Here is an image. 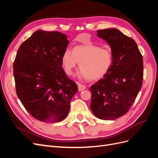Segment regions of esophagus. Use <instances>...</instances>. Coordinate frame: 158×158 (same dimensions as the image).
Instances as JSON below:
<instances>
[{
    "mask_svg": "<svg viewBox=\"0 0 158 158\" xmlns=\"http://www.w3.org/2000/svg\"><path fill=\"white\" fill-rule=\"evenodd\" d=\"M85 88H86V87L84 85H83V84H79L78 85V91L79 92H82V91H83V90H84Z\"/></svg>",
    "mask_w": 158,
    "mask_h": 158,
    "instance_id": "1",
    "label": "esophagus"
}]
</instances>
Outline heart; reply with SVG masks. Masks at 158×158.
<instances>
[{
    "label": "heart",
    "instance_id": "obj_1",
    "mask_svg": "<svg viewBox=\"0 0 158 158\" xmlns=\"http://www.w3.org/2000/svg\"><path fill=\"white\" fill-rule=\"evenodd\" d=\"M62 65L66 74L72 75L79 63V78L96 80L102 78L113 64L112 52L94 44L75 46L73 51L66 49L62 56Z\"/></svg>",
    "mask_w": 158,
    "mask_h": 158
}]
</instances>
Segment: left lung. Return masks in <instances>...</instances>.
Masks as SVG:
<instances>
[{"mask_svg":"<svg viewBox=\"0 0 158 158\" xmlns=\"http://www.w3.org/2000/svg\"><path fill=\"white\" fill-rule=\"evenodd\" d=\"M111 47L113 64L108 73L90 87V108L102 120L126 114L142 88V56L135 40L115 28L97 31Z\"/></svg>","mask_w":158,"mask_h":158,"instance_id":"left-lung-1","label":"left lung"}]
</instances>
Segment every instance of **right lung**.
I'll return each mask as SVG.
<instances>
[{"label":"right lung","instance_id":"obj_1","mask_svg":"<svg viewBox=\"0 0 158 158\" xmlns=\"http://www.w3.org/2000/svg\"><path fill=\"white\" fill-rule=\"evenodd\" d=\"M69 44L59 31H35L19 47L14 76L19 99L31 115L42 122L58 123L68 115L76 84L62 67Z\"/></svg>","mask_w":158,"mask_h":158}]
</instances>
